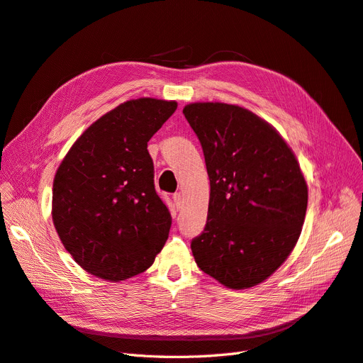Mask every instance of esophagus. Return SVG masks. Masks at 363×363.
<instances>
[{"label": "esophagus", "instance_id": "1", "mask_svg": "<svg viewBox=\"0 0 363 363\" xmlns=\"http://www.w3.org/2000/svg\"><path fill=\"white\" fill-rule=\"evenodd\" d=\"M174 204H176L177 208H182L183 207V195L179 192V194H174Z\"/></svg>", "mask_w": 363, "mask_h": 363}]
</instances>
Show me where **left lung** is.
<instances>
[{
  "label": "left lung",
  "mask_w": 363,
  "mask_h": 363,
  "mask_svg": "<svg viewBox=\"0 0 363 363\" xmlns=\"http://www.w3.org/2000/svg\"><path fill=\"white\" fill-rule=\"evenodd\" d=\"M184 118L204 152L207 223L191 249L201 271L226 287L265 281L292 253L308 187L283 137L247 108L194 103Z\"/></svg>",
  "instance_id": "obj_1"
}]
</instances>
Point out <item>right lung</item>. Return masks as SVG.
Instances as JSON below:
<instances>
[{"instance_id": "right-lung-1", "label": "right lung", "mask_w": 363, "mask_h": 363, "mask_svg": "<svg viewBox=\"0 0 363 363\" xmlns=\"http://www.w3.org/2000/svg\"><path fill=\"white\" fill-rule=\"evenodd\" d=\"M176 108V101H126L86 129L55 174V229L95 277L131 279L164 247L171 214L155 191L147 143Z\"/></svg>"}]
</instances>
